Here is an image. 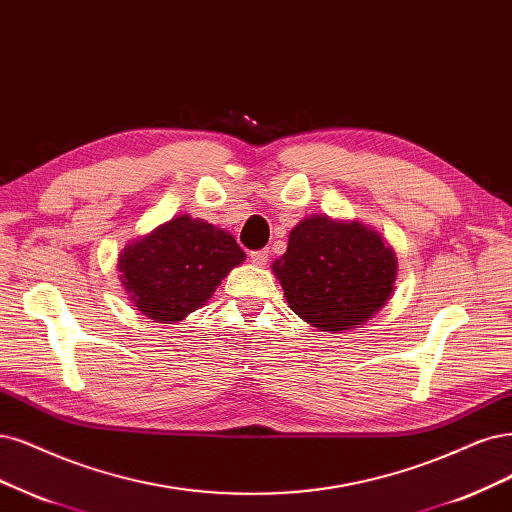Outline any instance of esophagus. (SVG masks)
I'll return each instance as SVG.
<instances>
[{
  "label": "esophagus",
  "instance_id": "1",
  "mask_svg": "<svg viewBox=\"0 0 512 512\" xmlns=\"http://www.w3.org/2000/svg\"><path fill=\"white\" fill-rule=\"evenodd\" d=\"M250 258L254 264H258V267H264V264L269 262V250H256L250 254Z\"/></svg>",
  "mask_w": 512,
  "mask_h": 512
}]
</instances>
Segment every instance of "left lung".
<instances>
[{
    "label": "left lung",
    "mask_w": 512,
    "mask_h": 512,
    "mask_svg": "<svg viewBox=\"0 0 512 512\" xmlns=\"http://www.w3.org/2000/svg\"><path fill=\"white\" fill-rule=\"evenodd\" d=\"M290 309L326 332L358 328L394 292L396 254L360 222L309 216L273 262Z\"/></svg>",
    "instance_id": "1"
}]
</instances>
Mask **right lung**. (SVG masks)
Returning <instances> with one entry per match:
<instances>
[{"label":"right lung","instance_id":"obj_1","mask_svg":"<svg viewBox=\"0 0 512 512\" xmlns=\"http://www.w3.org/2000/svg\"><path fill=\"white\" fill-rule=\"evenodd\" d=\"M243 260L233 235L182 214L129 243L118 271L137 311L173 324L203 307Z\"/></svg>","mask_w":512,"mask_h":512}]
</instances>
